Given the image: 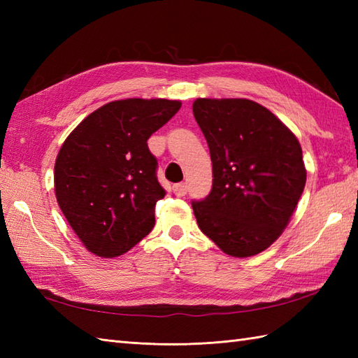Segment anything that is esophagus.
Returning a JSON list of instances; mask_svg holds the SVG:
<instances>
[{"mask_svg": "<svg viewBox=\"0 0 358 358\" xmlns=\"http://www.w3.org/2000/svg\"><path fill=\"white\" fill-rule=\"evenodd\" d=\"M172 191L177 196H185L187 192V186L185 183H178V185H173L172 186Z\"/></svg>", "mask_w": 358, "mask_h": 358, "instance_id": "obj_1", "label": "esophagus"}]
</instances>
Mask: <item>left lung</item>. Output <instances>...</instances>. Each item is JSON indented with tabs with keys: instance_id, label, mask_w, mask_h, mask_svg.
<instances>
[{
	"instance_id": "8db88e82",
	"label": "left lung",
	"mask_w": 358,
	"mask_h": 358,
	"mask_svg": "<svg viewBox=\"0 0 358 358\" xmlns=\"http://www.w3.org/2000/svg\"><path fill=\"white\" fill-rule=\"evenodd\" d=\"M192 110L214 175L210 194L192 203L196 223L227 255L260 254L283 234L305 189L300 143L246 98H196Z\"/></svg>"
}]
</instances>
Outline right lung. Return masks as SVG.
Returning a JSON list of instances; mask_svg holds the SVG:
<instances>
[{
  "label": "right lung",
  "instance_id": "add662e5",
  "mask_svg": "<svg viewBox=\"0 0 358 358\" xmlns=\"http://www.w3.org/2000/svg\"><path fill=\"white\" fill-rule=\"evenodd\" d=\"M181 108L178 100L127 98L101 106L73 129L53 172L58 206L96 257L127 252L155 224L164 196L149 136Z\"/></svg>",
  "mask_w": 358,
  "mask_h": 358
}]
</instances>
